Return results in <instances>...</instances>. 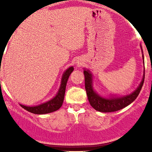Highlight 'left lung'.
<instances>
[{
	"label": "left lung",
	"instance_id": "1",
	"mask_svg": "<svg viewBox=\"0 0 152 152\" xmlns=\"http://www.w3.org/2000/svg\"><path fill=\"white\" fill-rule=\"evenodd\" d=\"M142 58H143V56H142ZM84 74H85V90L89 102L95 110L102 112V113H112V112L118 111L134 102L141 90L142 85H143L144 78H145V75H143V78H142L140 85L137 87V90L132 94L121 98L104 99L96 94V92L93 90V85H92V75L90 72L89 70H85Z\"/></svg>",
	"mask_w": 152,
	"mask_h": 152
}]
</instances>
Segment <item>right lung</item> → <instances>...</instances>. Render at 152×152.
Masks as SVG:
<instances>
[{"mask_svg":"<svg viewBox=\"0 0 152 152\" xmlns=\"http://www.w3.org/2000/svg\"><path fill=\"white\" fill-rule=\"evenodd\" d=\"M73 67H70L64 73L62 79V83L59 87V90L56 96L53 99L50 100L49 102H45V103L42 104L40 105L35 106V107H27L22 104H20L23 109L28 111L29 113H34V114H46V113H50L52 112L56 111L62 107V103L64 101V97H65V88H66V85L68 78L70 76V73L73 72Z\"/></svg>","mask_w":152,"mask_h":152,"instance_id":"1","label":"right lung"}]
</instances>
